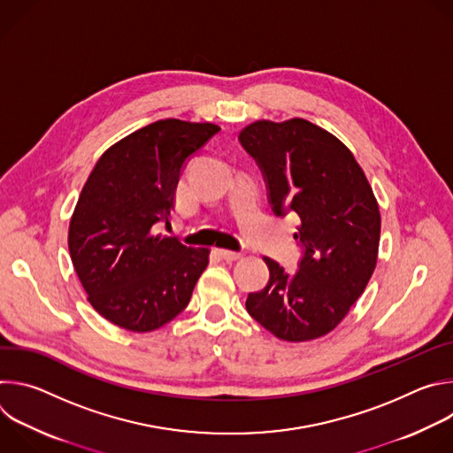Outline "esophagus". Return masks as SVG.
<instances>
[{
	"label": "esophagus",
	"mask_w": 453,
	"mask_h": 453,
	"mask_svg": "<svg viewBox=\"0 0 453 453\" xmlns=\"http://www.w3.org/2000/svg\"><path fill=\"white\" fill-rule=\"evenodd\" d=\"M217 252H219V256L222 257V260H226V262H236V260H240V257L243 256L242 252H234V250H227V249H219Z\"/></svg>",
	"instance_id": "esophagus-1"
}]
</instances>
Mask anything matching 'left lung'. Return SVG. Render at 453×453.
<instances>
[{
  "instance_id": "1",
  "label": "left lung",
  "mask_w": 453,
  "mask_h": 453,
  "mask_svg": "<svg viewBox=\"0 0 453 453\" xmlns=\"http://www.w3.org/2000/svg\"><path fill=\"white\" fill-rule=\"evenodd\" d=\"M238 140L264 173L274 215L299 217L303 250L296 274L264 257L271 278L247 296V311L281 341L319 339L346 317L376 267L372 189L348 147L303 118L254 121Z\"/></svg>"
}]
</instances>
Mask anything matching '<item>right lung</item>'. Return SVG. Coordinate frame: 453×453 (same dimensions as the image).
I'll return each mask as SVG.
<instances>
[{"mask_svg":"<svg viewBox=\"0 0 453 453\" xmlns=\"http://www.w3.org/2000/svg\"><path fill=\"white\" fill-rule=\"evenodd\" d=\"M219 131L159 119L114 143L89 173L68 245L89 303L112 325L145 334L188 306L210 249L188 247L159 227L168 226L188 159Z\"/></svg>","mask_w":453,"mask_h":453,"instance_id":"1","label":"right lung"}]
</instances>
